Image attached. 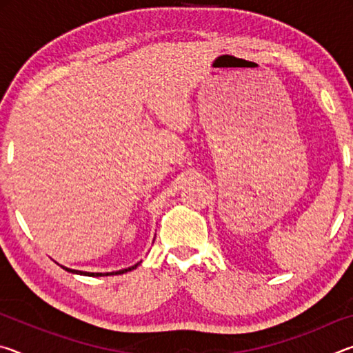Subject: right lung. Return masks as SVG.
Returning a JSON list of instances; mask_svg holds the SVG:
<instances>
[{"label": "right lung", "mask_w": 353, "mask_h": 353, "mask_svg": "<svg viewBox=\"0 0 353 353\" xmlns=\"http://www.w3.org/2000/svg\"><path fill=\"white\" fill-rule=\"evenodd\" d=\"M139 266V263H137V265H134V266H130V268H126V270H121V271H117V272H105V274H103V272H83V271H76V270H68V268H65V270L67 271H70V272H74V274H81V276H90V277H101V276H109V274H124V272H128V271H132V270H135V268Z\"/></svg>", "instance_id": "add662e5"}]
</instances>
